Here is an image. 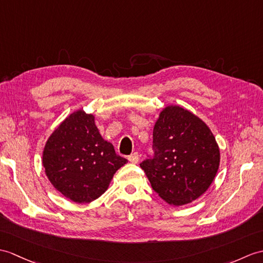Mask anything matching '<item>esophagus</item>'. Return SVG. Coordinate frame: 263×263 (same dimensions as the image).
Wrapping results in <instances>:
<instances>
[{
  "label": "esophagus",
  "instance_id": "obj_1",
  "mask_svg": "<svg viewBox=\"0 0 263 263\" xmlns=\"http://www.w3.org/2000/svg\"><path fill=\"white\" fill-rule=\"evenodd\" d=\"M127 159H129V161L131 163H138V161L140 159V156H139L138 152H133L132 155H130L129 157H127Z\"/></svg>",
  "mask_w": 263,
  "mask_h": 263
}]
</instances>
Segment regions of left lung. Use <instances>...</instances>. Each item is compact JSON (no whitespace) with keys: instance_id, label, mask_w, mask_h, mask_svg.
I'll return each instance as SVG.
<instances>
[{"instance_id":"1","label":"left lung","mask_w":263,"mask_h":263,"mask_svg":"<svg viewBox=\"0 0 263 263\" xmlns=\"http://www.w3.org/2000/svg\"><path fill=\"white\" fill-rule=\"evenodd\" d=\"M154 157L140 163L154 191L181 206L201 196L214 180L219 149L205 122L177 105L164 107L154 127Z\"/></svg>"}]
</instances>
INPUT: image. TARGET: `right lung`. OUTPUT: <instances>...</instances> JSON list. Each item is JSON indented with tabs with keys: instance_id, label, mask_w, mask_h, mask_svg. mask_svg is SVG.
<instances>
[{
	"instance_id": "right-lung-1",
	"label": "right lung",
	"mask_w": 263,
	"mask_h": 263,
	"mask_svg": "<svg viewBox=\"0 0 263 263\" xmlns=\"http://www.w3.org/2000/svg\"><path fill=\"white\" fill-rule=\"evenodd\" d=\"M127 162L104 140L93 114L71 113L47 140L42 163L49 181L66 198L89 203L105 193L117 170Z\"/></svg>"
}]
</instances>
